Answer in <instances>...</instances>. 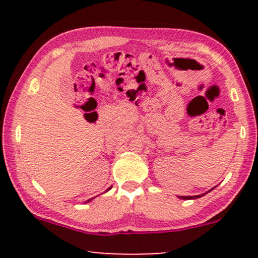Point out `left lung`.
I'll return each mask as SVG.
<instances>
[{"mask_svg": "<svg viewBox=\"0 0 258 258\" xmlns=\"http://www.w3.org/2000/svg\"><path fill=\"white\" fill-rule=\"evenodd\" d=\"M213 189H210L209 191H211V190H213ZM209 191H208V192H209ZM208 192H206V194H208ZM206 194H202V195H197V196H178V197L181 200H196V199H200V197L204 196V195H206Z\"/></svg>", "mask_w": 258, "mask_h": 258, "instance_id": "8db88e82", "label": "left lung"}]
</instances>
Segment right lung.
<instances>
[{
  "mask_svg": "<svg viewBox=\"0 0 258 258\" xmlns=\"http://www.w3.org/2000/svg\"><path fill=\"white\" fill-rule=\"evenodd\" d=\"M108 190H110V188H109ZM108 190H107V191H108ZM90 201H91V199H90V200H88V201H87V202H90Z\"/></svg>",
  "mask_w": 258,
  "mask_h": 258,
  "instance_id": "right-lung-1",
  "label": "right lung"
}]
</instances>
